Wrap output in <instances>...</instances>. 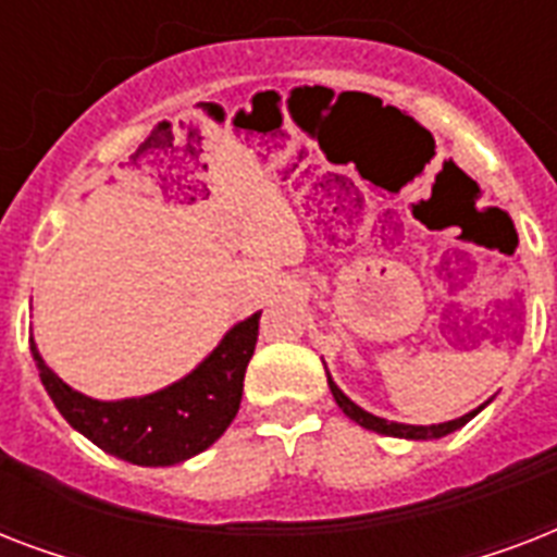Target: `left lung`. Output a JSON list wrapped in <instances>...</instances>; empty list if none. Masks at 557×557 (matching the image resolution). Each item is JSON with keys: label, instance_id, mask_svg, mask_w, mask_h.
<instances>
[{"label": "left lung", "instance_id": "left-lung-1", "mask_svg": "<svg viewBox=\"0 0 557 557\" xmlns=\"http://www.w3.org/2000/svg\"><path fill=\"white\" fill-rule=\"evenodd\" d=\"M326 379H330V372H326ZM330 389H332V396H335V401H338L341 410H344V413H347L352 422H358L361 428H367V431L384 433V436H401V440H440V436H448V433H454L457 428H462V424L471 422V419L480 413V407H476V410H471V413L459 416V419H454V422H442V424L387 422V419H379V416H372V413H367V410H361L356 401H349V398L341 393L338 384H335L332 379H330Z\"/></svg>", "mask_w": 557, "mask_h": 557}]
</instances>
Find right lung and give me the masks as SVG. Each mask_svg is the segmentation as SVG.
I'll return each mask as SVG.
<instances>
[{
	"mask_svg": "<svg viewBox=\"0 0 557 557\" xmlns=\"http://www.w3.org/2000/svg\"><path fill=\"white\" fill-rule=\"evenodd\" d=\"M260 335V312L236 323L222 344L187 379L144 398L98 401L57 379L39 358V379L65 422L103 448L135 466H176L196 457L227 431L243 401L245 367Z\"/></svg>",
	"mask_w": 557,
	"mask_h": 557,
	"instance_id": "add662e5",
	"label": "right lung"
}]
</instances>
